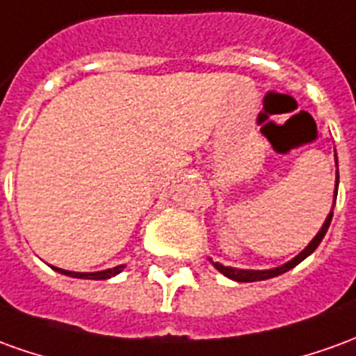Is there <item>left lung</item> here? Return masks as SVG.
<instances>
[{
    "mask_svg": "<svg viewBox=\"0 0 356 356\" xmlns=\"http://www.w3.org/2000/svg\"><path fill=\"white\" fill-rule=\"evenodd\" d=\"M335 163H337V158H335ZM337 185H339V171H337V179H335V196H337ZM335 204V200H334ZM332 218H334V210L327 213V218H325L324 225H322V229L318 231L316 237L312 238L310 243H308V247L299 252V254L295 256L293 260H289L287 264L277 266V268H272V270H238V268H231V266H223L220 262H212L213 268L221 272L225 277H229V280H235V282H262V280H270V277H275V275H282V273L289 272L291 268H295L297 264H300L307 256H310L314 250L318 248V245L322 243V238H324L325 231L330 227V223H332Z\"/></svg>",
    "mask_w": 356,
    "mask_h": 356,
    "instance_id": "8db88e82",
    "label": "left lung"
}]
</instances>
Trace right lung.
<instances>
[{
    "mask_svg": "<svg viewBox=\"0 0 356 356\" xmlns=\"http://www.w3.org/2000/svg\"><path fill=\"white\" fill-rule=\"evenodd\" d=\"M51 268H54L56 272L63 273V275L79 277V280H109V277H113V275H118V273L123 272L125 264L109 268V270H102V272H69V270H61V268H56V266H51Z\"/></svg>",
    "mask_w": 356,
    "mask_h": 356,
    "instance_id": "right-lung-1",
    "label": "right lung"
}]
</instances>
